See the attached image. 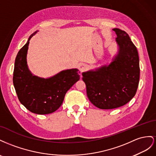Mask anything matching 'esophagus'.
Listing matches in <instances>:
<instances>
[{
    "label": "esophagus",
    "mask_w": 156,
    "mask_h": 156,
    "mask_svg": "<svg viewBox=\"0 0 156 156\" xmlns=\"http://www.w3.org/2000/svg\"><path fill=\"white\" fill-rule=\"evenodd\" d=\"M87 68V65L85 63H82V64H80L79 66V69L81 71V72H83V71L86 70Z\"/></svg>",
    "instance_id": "esophagus-1"
}]
</instances>
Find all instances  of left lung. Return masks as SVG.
Returning a JSON list of instances; mask_svg holds the SVG:
<instances>
[{"label":"left lung","mask_w":156,"mask_h":156,"mask_svg":"<svg viewBox=\"0 0 156 156\" xmlns=\"http://www.w3.org/2000/svg\"><path fill=\"white\" fill-rule=\"evenodd\" d=\"M117 54L108 65L82 73L89 100L101 109L125 105L135 96L140 78L139 57L128 34L118 28Z\"/></svg>","instance_id":"8db88e82"}]
</instances>
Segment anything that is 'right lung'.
<instances>
[{
	"instance_id": "add662e5",
	"label": "right lung",
	"mask_w": 156,
	"mask_h": 156,
	"mask_svg": "<svg viewBox=\"0 0 156 156\" xmlns=\"http://www.w3.org/2000/svg\"><path fill=\"white\" fill-rule=\"evenodd\" d=\"M35 31L21 48L16 57L13 83L20 103L31 112L37 114H51L58 109L69 89L79 80L77 69L62 70L48 78L38 77L29 69L27 55L29 41Z\"/></svg>"
}]
</instances>
